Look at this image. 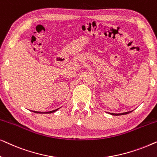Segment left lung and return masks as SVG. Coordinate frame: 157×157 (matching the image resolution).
Masks as SVG:
<instances>
[{"mask_svg":"<svg viewBox=\"0 0 157 157\" xmlns=\"http://www.w3.org/2000/svg\"><path fill=\"white\" fill-rule=\"evenodd\" d=\"M131 111H128V112H125V113H111V114L112 115H116V116H117V115H124V114H127V113H130Z\"/></svg>","mask_w":157,"mask_h":157,"instance_id":"1","label":"left lung"}]
</instances>
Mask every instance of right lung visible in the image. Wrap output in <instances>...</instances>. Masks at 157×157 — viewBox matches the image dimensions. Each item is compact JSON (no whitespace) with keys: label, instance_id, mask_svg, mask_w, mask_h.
I'll return each instance as SVG.
<instances>
[{"label":"right lung","instance_id":"obj_1","mask_svg":"<svg viewBox=\"0 0 157 157\" xmlns=\"http://www.w3.org/2000/svg\"><path fill=\"white\" fill-rule=\"evenodd\" d=\"M58 109H56V110H53V111H48V112H46V113H53V112H55L56 111H57ZM33 112H35V113H41V112H40V111H33Z\"/></svg>","mask_w":157,"mask_h":157}]
</instances>
